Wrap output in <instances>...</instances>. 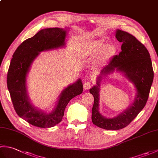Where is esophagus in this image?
I'll use <instances>...</instances> for the list:
<instances>
[{"instance_id": "obj_1", "label": "esophagus", "mask_w": 158, "mask_h": 158, "mask_svg": "<svg viewBox=\"0 0 158 158\" xmlns=\"http://www.w3.org/2000/svg\"><path fill=\"white\" fill-rule=\"evenodd\" d=\"M92 86V83L91 82L87 81V82L84 83V84H83V88H84V89L87 90L91 88Z\"/></svg>"}]
</instances>
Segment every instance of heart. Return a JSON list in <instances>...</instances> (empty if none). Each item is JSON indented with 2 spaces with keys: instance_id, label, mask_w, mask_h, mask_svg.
I'll list each match as a JSON object with an SVG mask.
<instances>
[{
  "instance_id": "b5f03b06",
  "label": "heart",
  "mask_w": 158,
  "mask_h": 158,
  "mask_svg": "<svg viewBox=\"0 0 158 158\" xmlns=\"http://www.w3.org/2000/svg\"><path fill=\"white\" fill-rule=\"evenodd\" d=\"M102 47H103L102 42L98 41V42L96 43L93 46V48L91 49V50H90V54L91 55L94 54V53L100 51V50L102 48Z\"/></svg>"
}]
</instances>
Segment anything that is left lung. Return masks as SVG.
Returning <instances> with one entry per match:
<instances>
[{
	"label": "left lung",
	"instance_id": "left-lung-1",
	"mask_svg": "<svg viewBox=\"0 0 158 158\" xmlns=\"http://www.w3.org/2000/svg\"><path fill=\"white\" fill-rule=\"evenodd\" d=\"M116 38L122 43V51L113 56L109 64L103 69L101 74L106 75L115 71L125 73L137 89L135 102L125 111L114 118H106L98 111L100 75L97 85L90 89L89 92L94 98L92 107V121L93 123L105 130H119L128 126L145 107L149 98L151 87L153 80V70L148 50L142 43L130 33L117 30Z\"/></svg>",
	"mask_w": 158,
	"mask_h": 158
}]
</instances>
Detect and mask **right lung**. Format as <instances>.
<instances>
[{
  "label": "right lung",
  "instance_id": "obj_1",
  "mask_svg": "<svg viewBox=\"0 0 158 158\" xmlns=\"http://www.w3.org/2000/svg\"><path fill=\"white\" fill-rule=\"evenodd\" d=\"M66 35V31L62 28L43 29L21 43L11 60L6 82L13 107L20 117L34 126L44 128L59 123L70 100L83 92L81 80L79 79L63 90L56 109L48 114L35 109L26 93V75L33 60L40 52L64 45Z\"/></svg>",
  "mask_w": 158,
  "mask_h": 158
}]
</instances>
